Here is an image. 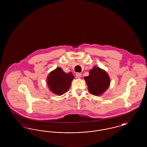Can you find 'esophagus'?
Returning <instances> with one entry per match:
<instances>
[{"mask_svg": "<svg viewBox=\"0 0 147 147\" xmlns=\"http://www.w3.org/2000/svg\"><path fill=\"white\" fill-rule=\"evenodd\" d=\"M76 76L77 78H80L82 77V74H81V73H77V74H76Z\"/></svg>", "mask_w": 147, "mask_h": 147, "instance_id": "esophagus-1", "label": "esophagus"}]
</instances>
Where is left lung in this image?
I'll return each instance as SVG.
<instances>
[{"label":"left lung","mask_w":147,"mask_h":147,"mask_svg":"<svg viewBox=\"0 0 147 147\" xmlns=\"http://www.w3.org/2000/svg\"><path fill=\"white\" fill-rule=\"evenodd\" d=\"M84 79L89 92L95 96H100L104 93L111 82L107 73L96 66L90 70L89 76L84 77Z\"/></svg>","instance_id":"1"}]
</instances>
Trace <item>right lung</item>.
Masks as SVG:
<instances>
[{"label":"right lung","mask_w":147,"mask_h":147,"mask_svg":"<svg viewBox=\"0 0 147 147\" xmlns=\"http://www.w3.org/2000/svg\"><path fill=\"white\" fill-rule=\"evenodd\" d=\"M74 78L71 72L65 73L61 68L58 67L49 73L47 78V83L50 91L60 96L69 90Z\"/></svg>","instance_id":"1"}]
</instances>
